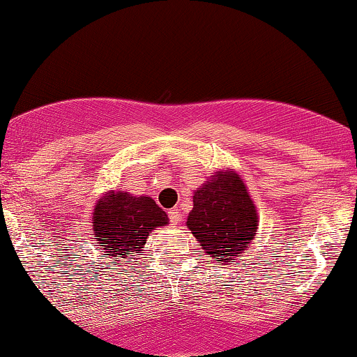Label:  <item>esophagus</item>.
Here are the masks:
<instances>
[{
	"label": "esophagus",
	"instance_id": "obj_1",
	"mask_svg": "<svg viewBox=\"0 0 357 357\" xmlns=\"http://www.w3.org/2000/svg\"><path fill=\"white\" fill-rule=\"evenodd\" d=\"M167 214H169V219H170V222H172V224H178L180 221H182V214H180L178 208L169 209Z\"/></svg>",
	"mask_w": 357,
	"mask_h": 357
}]
</instances>
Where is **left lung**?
Instances as JSON below:
<instances>
[{"mask_svg":"<svg viewBox=\"0 0 357 357\" xmlns=\"http://www.w3.org/2000/svg\"><path fill=\"white\" fill-rule=\"evenodd\" d=\"M258 216L236 172H216L195 192L187 226L216 261L241 257L257 234Z\"/></svg>","mask_w":357,"mask_h":357,"instance_id":"1","label":"left lung"}]
</instances>
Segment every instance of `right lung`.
<instances>
[{"instance_id": "1", "label": "right lung", "mask_w": 357, "mask_h": 357, "mask_svg": "<svg viewBox=\"0 0 357 357\" xmlns=\"http://www.w3.org/2000/svg\"><path fill=\"white\" fill-rule=\"evenodd\" d=\"M94 227L99 248L104 255L115 258L120 265L121 258L138 255L143 252L146 238L154 227L169 224L167 214L149 197H131L126 192H110L97 203Z\"/></svg>"}]
</instances>
